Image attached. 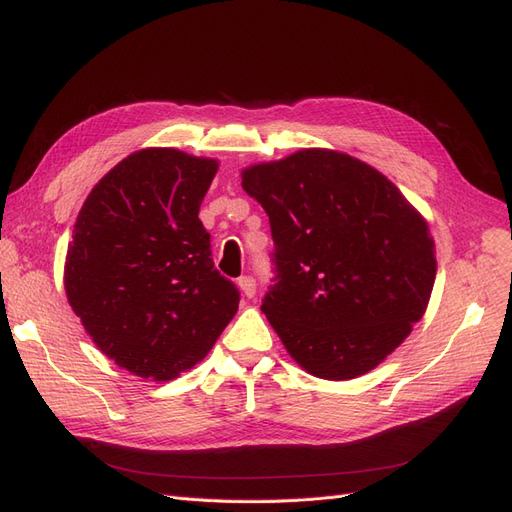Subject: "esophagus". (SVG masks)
I'll return each instance as SVG.
<instances>
[{
  "label": "esophagus",
  "instance_id": "obj_1",
  "mask_svg": "<svg viewBox=\"0 0 512 512\" xmlns=\"http://www.w3.org/2000/svg\"><path fill=\"white\" fill-rule=\"evenodd\" d=\"M237 286L241 288V292L245 294L247 299H252L254 294H256V280L252 275H243V277H239L237 280Z\"/></svg>",
  "mask_w": 512,
  "mask_h": 512
}]
</instances>
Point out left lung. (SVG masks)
Instances as JSON below:
<instances>
[{"label": "left lung", "mask_w": 512, "mask_h": 512, "mask_svg": "<svg viewBox=\"0 0 512 512\" xmlns=\"http://www.w3.org/2000/svg\"><path fill=\"white\" fill-rule=\"evenodd\" d=\"M241 179L269 215L273 286L260 309L288 354L324 380L367 374L427 309L436 256L423 215L376 168L329 149Z\"/></svg>", "instance_id": "obj_1"}]
</instances>
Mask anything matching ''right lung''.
I'll return each instance as SVG.
<instances>
[{"label": "right lung", "instance_id": "add662e5", "mask_svg": "<svg viewBox=\"0 0 512 512\" xmlns=\"http://www.w3.org/2000/svg\"><path fill=\"white\" fill-rule=\"evenodd\" d=\"M218 162L143 149L106 173L76 218L64 286L94 344L130 374L177 378L237 314L198 220Z\"/></svg>", "mask_w": 512, "mask_h": 512}]
</instances>
